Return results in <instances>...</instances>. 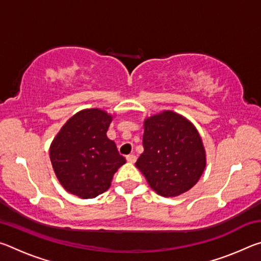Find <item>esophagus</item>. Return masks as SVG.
Instances as JSON below:
<instances>
[{
	"label": "esophagus",
	"mask_w": 261,
	"mask_h": 261,
	"mask_svg": "<svg viewBox=\"0 0 261 261\" xmlns=\"http://www.w3.org/2000/svg\"><path fill=\"white\" fill-rule=\"evenodd\" d=\"M136 160H137V158H136L135 154H130V155L126 156V161L129 163H135Z\"/></svg>",
	"instance_id": "esophagus-1"
}]
</instances>
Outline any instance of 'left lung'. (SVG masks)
<instances>
[{
	"label": "left lung",
	"mask_w": 261,
	"mask_h": 261,
	"mask_svg": "<svg viewBox=\"0 0 261 261\" xmlns=\"http://www.w3.org/2000/svg\"><path fill=\"white\" fill-rule=\"evenodd\" d=\"M143 146L136 167L162 197L189 191L206 168V151L197 127L174 110L145 118Z\"/></svg>",
	"instance_id": "1"
}]
</instances>
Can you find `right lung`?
<instances>
[{
  "mask_svg": "<svg viewBox=\"0 0 261 261\" xmlns=\"http://www.w3.org/2000/svg\"><path fill=\"white\" fill-rule=\"evenodd\" d=\"M113 118L102 109H83L70 117L53 139L49 158L65 191L92 199L109 189L114 174L125 163L107 137Z\"/></svg>",
  "mask_w": 261,
  "mask_h": 261,
  "instance_id": "add662e5",
  "label": "right lung"
}]
</instances>
